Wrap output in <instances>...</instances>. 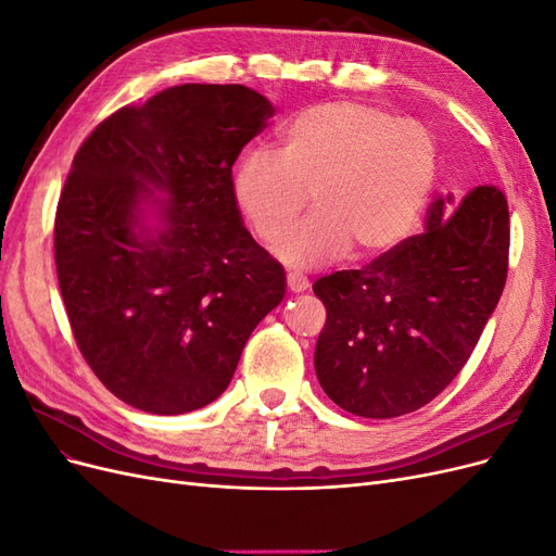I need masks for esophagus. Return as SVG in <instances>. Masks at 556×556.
<instances>
[{
  "label": "esophagus",
  "mask_w": 556,
  "mask_h": 556,
  "mask_svg": "<svg viewBox=\"0 0 556 556\" xmlns=\"http://www.w3.org/2000/svg\"><path fill=\"white\" fill-rule=\"evenodd\" d=\"M288 288H290V292H304V290H308V278L304 274L288 271Z\"/></svg>",
  "instance_id": "esophagus-1"
}]
</instances>
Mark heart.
<instances>
[{"instance_id":"obj_1","label":"heart","mask_w":556,"mask_h":556,"mask_svg":"<svg viewBox=\"0 0 556 556\" xmlns=\"http://www.w3.org/2000/svg\"><path fill=\"white\" fill-rule=\"evenodd\" d=\"M441 148L429 125L364 102H329L296 113L280 131V153L252 148L239 160L233 192L248 225L278 243L311 194L308 220L278 245L296 268L350 250L374 260L415 231L435 178Z\"/></svg>"}]
</instances>
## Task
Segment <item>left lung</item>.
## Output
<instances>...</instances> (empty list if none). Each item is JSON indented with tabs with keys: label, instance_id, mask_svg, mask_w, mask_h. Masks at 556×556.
Returning <instances> with one entry per match:
<instances>
[{
	"label": "left lung",
	"instance_id": "obj_1",
	"mask_svg": "<svg viewBox=\"0 0 556 556\" xmlns=\"http://www.w3.org/2000/svg\"><path fill=\"white\" fill-rule=\"evenodd\" d=\"M508 250V201L480 185L457 206L452 194L433 199L425 233L319 278L313 292L327 323L315 374L325 394L371 419L427 406L478 345L506 285Z\"/></svg>",
	"mask_w": 556,
	"mask_h": 556
}]
</instances>
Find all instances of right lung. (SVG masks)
<instances>
[{
  "instance_id": "right-lung-1",
  "label": "right lung",
  "mask_w": 556,
  "mask_h": 556,
  "mask_svg": "<svg viewBox=\"0 0 556 556\" xmlns=\"http://www.w3.org/2000/svg\"><path fill=\"white\" fill-rule=\"evenodd\" d=\"M274 113L245 86L185 83L115 111L78 148L55 213L58 282L80 355L134 408L208 406L288 290L231 180Z\"/></svg>"
}]
</instances>
